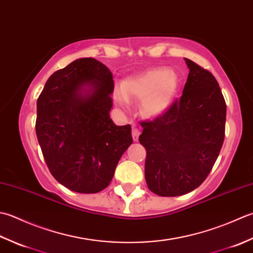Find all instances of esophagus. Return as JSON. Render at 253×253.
Instances as JSON below:
<instances>
[{
    "label": "esophagus",
    "instance_id": "34e87169",
    "mask_svg": "<svg viewBox=\"0 0 253 253\" xmlns=\"http://www.w3.org/2000/svg\"><path fill=\"white\" fill-rule=\"evenodd\" d=\"M138 135H140V131H138L135 126H133L132 127V137H133L134 142L138 141Z\"/></svg>",
    "mask_w": 253,
    "mask_h": 253
}]
</instances>
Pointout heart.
Segmentation results:
<instances>
[{
    "mask_svg": "<svg viewBox=\"0 0 253 253\" xmlns=\"http://www.w3.org/2000/svg\"><path fill=\"white\" fill-rule=\"evenodd\" d=\"M178 88V76L167 69H154L128 77L117 89V98L126 105L128 98L142 99L141 109L145 116L157 117L171 105Z\"/></svg>",
    "mask_w": 253,
    "mask_h": 253,
    "instance_id": "heart-1",
    "label": "heart"
}]
</instances>
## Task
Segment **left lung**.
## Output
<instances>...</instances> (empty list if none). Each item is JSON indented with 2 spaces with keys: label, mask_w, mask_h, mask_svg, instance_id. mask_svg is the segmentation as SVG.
Returning <instances> with one entry per match:
<instances>
[{
  "label": "left lung",
  "mask_w": 253,
  "mask_h": 253,
  "mask_svg": "<svg viewBox=\"0 0 253 253\" xmlns=\"http://www.w3.org/2000/svg\"><path fill=\"white\" fill-rule=\"evenodd\" d=\"M190 70L182 96L152 121H142L145 180L161 197L191 192L209 176L225 137L226 102L210 71L184 59Z\"/></svg>",
  "instance_id": "8db88e82"
}]
</instances>
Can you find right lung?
Masks as SVG:
<instances>
[{"label":"right lung","instance_id":"add662e5","mask_svg":"<svg viewBox=\"0 0 253 253\" xmlns=\"http://www.w3.org/2000/svg\"><path fill=\"white\" fill-rule=\"evenodd\" d=\"M113 88L109 69L83 58L54 72L38 98L36 133L43 158L56 181L72 191L107 188L133 142L131 126L110 119Z\"/></svg>","mask_w":253,"mask_h":253}]
</instances>
